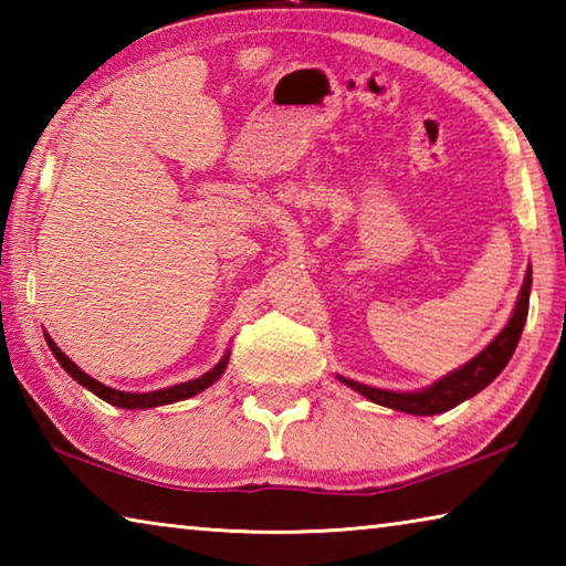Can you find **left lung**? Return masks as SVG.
<instances>
[{
    "mask_svg": "<svg viewBox=\"0 0 566 566\" xmlns=\"http://www.w3.org/2000/svg\"><path fill=\"white\" fill-rule=\"evenodd\" d=\"M530 286H532V270H526L520 302H516L514 314L512 319L506 322V327L496 334V339L490 344V347L479 352L472 361H467L462 369L452 371V375H447L444 379L434 381L429 389L387 391V389L359 385V381H352L344 377L339 379L354 391H359V395L367 397L369 401H377V405L389 407V409L407 411V415L429 417V415H439V411H447L457 405H462L464 399L474 397L476 391H482L490 381H494L496 375L506 367V361L512 359L516 344H520V337H522L526 312H530Z\"/></svg>",
    "mask_w": 566,
    "mask_h": 566,
    "instance_id": "obj_1",
    "label": "left lung"
}]
</instances>
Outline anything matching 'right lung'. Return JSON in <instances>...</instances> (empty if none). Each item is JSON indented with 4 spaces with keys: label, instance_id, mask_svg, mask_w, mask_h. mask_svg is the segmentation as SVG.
<instances>
[{
    "label": "right lung",
    "instance_id": "1",
    "mask_svg": "<svg viewBox=\"0 0 566 566\" xmlns=\"http://www.w3.org/2000/svg\"><path fill=\"white\" fill-rule=\"evenodd\" d=\"M46 337V334H44ZM46 344H50L52 354L56 357V361L62 364V367L70 371V377L80 381L82 387H87L90 391H94L99 399L109 401V405L114 407H122V409H149V407H159V405H171V401H179V399H189L195 397L197 391L207 389L209 385H214V381L222 377V371L227 369V361H229V354H224V359L217 364L214 369H209L207 375L191 379V381H185V385H175V387H167V389H157V391H147V395H134V391H117L112 387H104L102 381L92 379L90 375H84V371L76 367V364L66 357V354L62 349H56V344L46 337Z\"/></svg>",
    "mask_w": 566,
    "mask_h": 566
}]
</instances>
